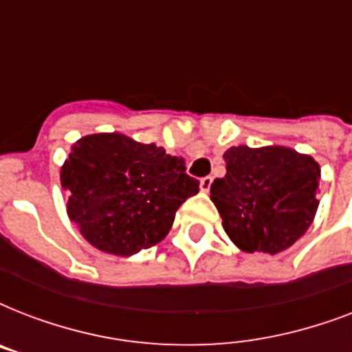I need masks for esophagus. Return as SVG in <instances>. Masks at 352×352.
<instances>
[{"label":"esophagus","mask_w":352,"mask_h":352,"mask_svg":"<svg viewBox=\"0 0 352 352\" xmlns=\"http://www.w3.org/2000/svg\"><path fill=\"white\" fill-rule=\"evenodd\" d=\"M212 181H214V179H212V177H203V179H201V190H203V192H208L210 190V186H212Z\"/></svg>","instance_id":"esophagus-1"}]
</instances>
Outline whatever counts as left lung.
I'll return each instance as SVG.
<instances>
[{
  "instance_id": "8db88e82",
  "label": "left lung",
  "mask_w": 352,
  "mask_h": 352,
  "mask_svg": "<svg viewBox=\"0 0 352 352\" xmlns=\"http://www.w3.org/2000/svg\"><path fill=\"white\" fill-rule=\"evenodd\" d=\"M226 175L210 197L243 252H278L305 234L318 210L320 164L283 146L226 149Z\"/></svg>"
}]
</instances>
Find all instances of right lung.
<instances>
[{
	"label": "right lung",
	"mask_w": 352,
	"mask_h": 352,
	"mask_svg": "<svg viewBox=\"0 0 352 352\" xmlns=\"http://www.w3.org/2000/svg\"><path fill=\"white\" fill-rule=\"evenodd\" d=\"M60 181L80 234L98 250L124 257L164 239L179 206L199 192L184 160L120 133L76 140Z\"/></svg>",
	"instance_id": "obj_1"
}]
</instances>
